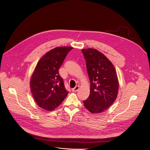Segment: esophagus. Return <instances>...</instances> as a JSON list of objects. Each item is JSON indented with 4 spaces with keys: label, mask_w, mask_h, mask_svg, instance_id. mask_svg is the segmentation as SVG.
<instances>
[{
    "label": "esophagus",
    "mask_w": 150,
    "mask_h": 150,
    "mask_svg": "<svg viewBox=\"0 0 150 150\" xmlns=\"http://www.w3.org/2000/svg\"><path fill=\"white\" fill-rule=\"evenodd\" d=\"M79 85H76V86L74 88H73L72 89V92H76L78 90H79Z\"/></svg>",
    "instance_id": "esophagus-1"
}]
</instances>
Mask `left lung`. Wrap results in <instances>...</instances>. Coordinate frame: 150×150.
Instances as JSON below:
<instances>
[{
  "instance_id": "left-lung-1",
  "label": "left lung",
  "mask_w": 150,
  "mask_h": 150,
  "mask_svg": "<svg viewBox=\"0 0 150 150\" xmlns=\"http://www.w3.org/2000/svg\"><path fill=\"white\" fill-rule=\"evenodd\" d=\"M90 81L89 97L84 106L91 113H102L114 103L119 91L116 71L109 59L94 49L81 50Z\"/></svg>"
}]
</instances>
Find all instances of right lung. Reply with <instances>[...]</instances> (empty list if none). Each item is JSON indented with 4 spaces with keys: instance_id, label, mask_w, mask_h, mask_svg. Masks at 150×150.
<instances>
[{
    "instance_id": "right-lung-1",
    "label": "right lung",
    "mask_w": 150,
    "mask_h": 150,
    "mask_svg": "<svg viewBox=\"0 0 150 150\" xmlns=\"http://www.w3.org/2000/svg\"><path fill=\"white\" fill-rule=\"evenodd\" d=\"M72 47H57L47 52L38 62L30 80L34 99L40 108L54 110L67 96L59 69Z\"/></svg>"
}]
</instances>
